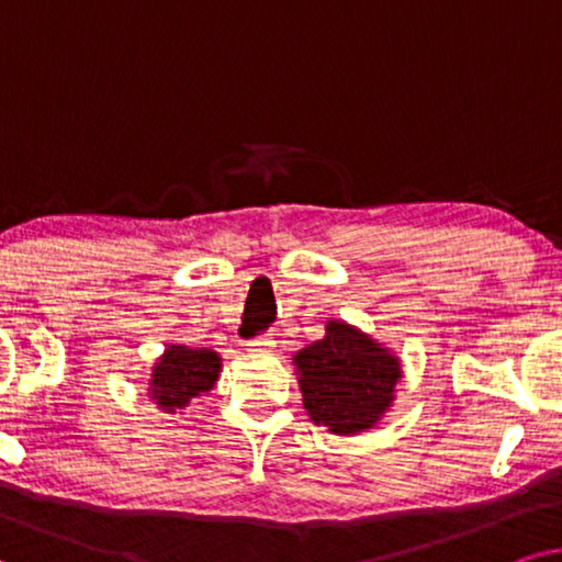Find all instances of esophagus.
Returning a JSON list of instances; mask_svg holds the SVG:
<instances>
[{
    "label": "esophagus",
    "mask_w": 562,
    "mask_h": 562,
    "mask_svg": "<svg viewBox=\"0 0 562 562\" xmlns=\"http://www.w3.org/2000/svg\"><path fill=\"white\" fill-rule=\"evenodd\" d=\"M274 336L272 334H261V336H254L251 341H246V349L251 351V355H267V351L274 349Z\"/></svg>",
    "instance_id": "1"
}]
</instances>
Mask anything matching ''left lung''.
Wrapping results in <instances>:
<instances>
[{
  "label": "left lung",
  "mask_w": 562,
  "mask_h": 562,
  "mask_svg": "<svg viewBox=\"0 0 562 562\" xmlns=\"http://www.w3.org/2000/svg\"><path fill=\"white\" fill-rule=\"evenodd\" d=\"M293 359L311 422L331 434L372 429L395 401L398 357L344 321H328L324 339Z\"/></svg>",
  "instance_id": "obj_1"
}]
</instances>
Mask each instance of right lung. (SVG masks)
I'll return each mask as SVG.
<instances>
[{"mask_svg":"<svg viewBox=\"0 0 562 562\" xmlns=\"http://www.w3.org/2000/svg\"><path fill=\"white\" fill-rule=\"evenodd\" d=\"M221 372V357L213 349H190L182 344H169L154 364L148 380V395L164 414H177L194 398L213 391Z\"/></svg>","mask_w":562,"mask_h":562,"instance_id":"1","label":"right lung"}]
</instances>
